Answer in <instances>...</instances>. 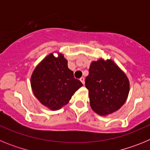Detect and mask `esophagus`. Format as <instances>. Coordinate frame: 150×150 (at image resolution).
Masks as SVG:
<instances>
[{"label":"esophagus","mask_w":150,"mask_h":150,"mask_svg":"<svg viewBox=\"0 0 150 150\" xmlns=\"http://www.w3.org/2000/svg\"><path fill=\"white\" fill-rule=\"evenodd\" d=\"M79 80H80V81L82 82V83H83V85L85 84V79H84V77H81V78H80V79H79Z\"/></svg>","instance_id":"obj_1"}]
</instances>
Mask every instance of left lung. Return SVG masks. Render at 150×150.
<instances>
[{"label": "left lung", "instance_id": "1", "mask_svg": "<svg viewBox=\"0 0 150 150\" xmlns=\"http://www.w3.org/2000/svg\"><path fill=\"white\" fill-rule=\"evenodd\" d=\"M91 109L100 116L111 114L125 104L129 92L126 75L110 59L91 62L86 78Z\"/></svg>", "mask_w": 150, "mask_h": 150}]
</instances>
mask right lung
I'll return each instance as SVG.
<instances>
[{
	"label": "right lung",
	"mask_w": 150,
	"mask_h": 150,
	"mask_svg": "<svg viewBox=\"0 0 150 150\" xmlns=\"http://www.w3.org/2000/svg\"><path fill=\"white\" fill-rule=\"evenodd\" d=\"M30 85L33 92L41 104L52 110L67 104L74 92L83 86L75 79L62 54L52 53L45 58L34 69Z\"/></svg>",
	"instance_id": "add662e5"
}]
</instances>
